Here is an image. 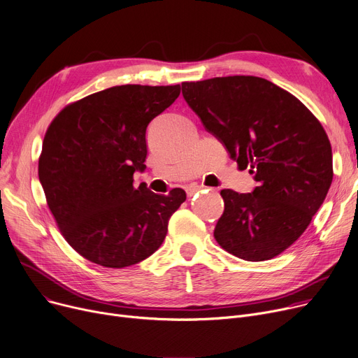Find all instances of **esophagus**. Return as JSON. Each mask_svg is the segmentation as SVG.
<instances>
[{"mask_svg": "<svg viewBox=\"0 0 358 358\" xmlns=\"http://www.w3.org/2000/svg\"><path fill=\"white\" fill-rule=\"evenodd\" d=\"M206 187H203V185H193V187H188L187 188V196L188 197H193L196 193H199V192H201V189H204Z\"/></svg>", "mask_w": 358, "mask_h": 358, "instance_id": "esophagus-1", "label": "esophagus"}]
</instances>
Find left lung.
<instances>
[{"mask_svg":"<svg viewBox=\"0 0 358 358\" xmlns=\"http://www.w3.org/2000/svg\"><path fill=\"white\" fill-rule=\"evenodd\" d=\"M182 96L257 187L222 189L224 211L214 239L249 262L295 243L325 200L332 151L321 122L292 93L256 76L182 82Z\"/></svg>","mask_w":358,"mask_h":358,"instance_id":"left-lung-1","label":"left lung"}]
</instances>
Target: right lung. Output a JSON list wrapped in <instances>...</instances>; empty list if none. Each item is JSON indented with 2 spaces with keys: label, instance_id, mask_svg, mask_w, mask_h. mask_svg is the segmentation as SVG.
Returning <instances> with one entry per match:
<instances>
[{
  "label": "right lung",
  "instance_id": "obj_1",
  "mask_svg": "<svg viewBox=\"0 0 358 358\" xmlns=\"http://www.w3.org/2000/svg\"><path fill=\"white\" fill-rule=\"evenodd\" d=\"M180 89L109 87L64 106L45 131L38 178L47 206L66 242L93 264L119 269L150 257L185 201L181 188L162 196L134 187V173L145 169L147 127Z\"/></svg>",
  "mask_w": 358,
  "mask_h": 358
}]
</instances>
